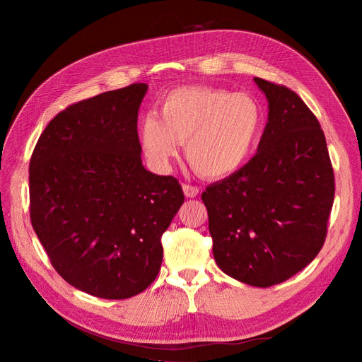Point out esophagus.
<instances>
[{
    "instance_id": "1",
    "label": "esophagus",
    "mask_w": 362,
    "mask_h": 362,
    "mask_svg": "<svg viewBox=\"0 0 362 362\" xmlns=\"http://www.w3.org/2000/svg\"><path fill=\"white\" fill-rule=\"evenodd\" d=\"M182 190H184V194L187 196V198H196V196H198V193H199L198 185H193V184H189V182L182 184Z\"/></svg>"
}]
</instances>
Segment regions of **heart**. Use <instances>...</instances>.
Wrapping results in <instances>:
<instances>
[{
	"label": "heart",
	"instance_id": "1",
	"mask_svg": "<svg viewBox=\"0 0 362 362\" xmlns=\"http://www.w3.org/2000/svg\"><path fill=\"white\" fill-rule=\"evenodd\" d=\"M264 124L262 107L247 93L214 87H177L161 98L158 116L148 113L139 134L148 158L168 168L185 141L192 168L208 178H222L250 158Z\"/></svg>",
	"mask_w": 362,
	"mask_h": 362
}]
</instances>
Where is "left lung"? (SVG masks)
I'll use <instances>...</instances> for the list:
<instances>
[{"instance_id": "obj_1", "label": "left lung", "mask_w": 362, "mask_h": 362, "mask_svg": "<svg viewBox=\"0 0 362 362\" xmlns=\"http://www.w3.org/2000/svg\"><path fill=\"white\" fill-rule=\"evenodd\" d=\"M254 80L269 101L258 152L201 198L217 266L240 282L272 287L320 252L335 180L323 129L299 95Z\"/></svg>"}]
</instances>
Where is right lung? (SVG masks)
Segmentation results:
<instances>
[{"label":"right lung","mask_w":362,"mask_h":362,"mask_svg":"<svg viewBox=\"0 0 362 362\" xmlns=\"http://www.w3.org/2000/svg\"><path fill=\"white\" fill-rule=\"evenodd\" d=\"M134 83L64 108L30 160V218L52 267L103 299H128L157 278L161 235L184 202L181 184L141 164Z\"/></svg>","instance_id":"add662e5"}]
</instances>
